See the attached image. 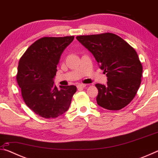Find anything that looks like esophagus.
Listing matches in <instances>:
<instances>
[{
	"mask_svg": "<svg viewBox=\"0 0 158 158\" xmlns=\"http://www.w3.org/2000/svg\"><path fill=\"white\" fill-rule=\"evenodd\" d=\"M86 86L85 84H80L77 85V89H84V88Z\"/></svg>",
	"mask_w": 158,
	"mask_h": 158,
	"instance_id": "1",
	"label": "esophagus"
}]
</instances>
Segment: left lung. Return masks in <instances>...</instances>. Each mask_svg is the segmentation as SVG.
Wrapping results in <instances>:
<instances>
[{"mask_svg": "<svg viewBox=\"0 0 158 158\" xmlns=\"http://www.w3.org/2000/svg\"><path fill=\"white\" fill-rule=\"evenodd\" d=\"M77 40L92 53L107 77L106 85L95 84L98 105L109 110L127 106L137 94L142 76L136 51L121 37L110 33L80 35Z\"/></svg>", "mask_w": 158, "mask_h": 158, "instance_id": "obj_1", "label": "left lung"}]
</instances>
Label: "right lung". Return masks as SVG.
Instances as JSON below:
<instances>
[{
  "label": "right lung",
  "instance_id": "right-lung-1",
  "mask_svg": "<svg viewBox=\"0 0 158 158\" xmlns=\"http://www.w3.org/2000/svg\"><path fill=\"white\" fill-rule=\"evenodd\" d=\"M74 36L44 37L31 44L20 58L17 81L26 105L45 118H56L68 110L75 85H54L61 55Z\"/></svg>",
  "mask_w": 158,
  "mask_h": 158
}]
</instances>
